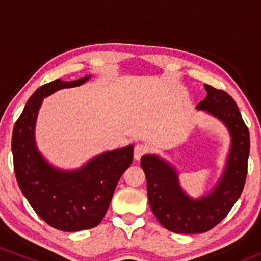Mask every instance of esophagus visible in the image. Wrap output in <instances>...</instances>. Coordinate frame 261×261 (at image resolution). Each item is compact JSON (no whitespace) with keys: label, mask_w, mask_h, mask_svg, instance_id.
<instances>
[{"label":"esophagus","mask_w":261,"mask_h":261,"mask_svg":"<svg viewBox=\"0 0 261 261\" xmlns=\"http://www.w3.org/2000/svg\"><path fill=\"white\" fill-rule=\"evenodd\" d=\"M147 149H148V147L145 145V143H137V145L135 146V149H134V158H135V160L139 161L140 158L142 157V155L145 154L146 152H147Z\"/></svg>","instance_id":"obj_1"}]
</instances>
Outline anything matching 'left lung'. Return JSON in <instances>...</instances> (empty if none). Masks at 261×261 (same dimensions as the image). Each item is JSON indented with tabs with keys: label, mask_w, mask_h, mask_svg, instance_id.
I'll return each mask as SVG.
<instances>
[{
	"label": "left lung",
	"mask_w": 261,
	"mask_h": 261,
	"mask_svg": "<svg viewBox=\"0 0 261 261\" xmlns=\"http://www.w3.org/2000/svg\"><path fill=\"white\" fill-rule=\"evenodd\" d=\"M207 95L196 106L220 120L230 135V148L220 180L199 199L189 196L179 182L178 172L160 155L145 154L141 167L147 180L148 202L164 228L182 234L214 228L233 207L247 178L250 137L236 101L224 91L205 85Z\"/></svg>",
	"instance_id": "obj_1"
}]
</instances>
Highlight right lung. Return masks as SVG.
Returning a JSON list of instances; mask_svg holds the SVG:
<instances>
[{"instance_id":"1","label":"right lung","mask_w":261,"mask_h":261,"mask_svg":"<svg viewBox=\"0 0 261 261\" xmlns=\"http://www.w3.org/2000/svg\"><path fill=\"white\" fill-rule=\"evenodd\" d=\"M89 79L91 74L41 86L27 101L12 134L14 172L23 195L39 217L64 232H79L100 223L116 184L134 157V145H128L95 155L79 169L65 170L54 167L39 152L35 124L44 98Z\"/></svg>"}]
</instances>
